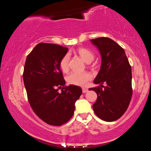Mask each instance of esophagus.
<instances>
[{"label": "esophagus", "instance_id": "esophagus-1", "mask_svg": "<svg viewBox=\"0 0 151 151\" xmlns=\"http://www.w3.org/2000/svg\"><path fill=\"white\" fill-rule=\"evenodd\" d=\"M88 91V89H86V88H82V92L83 93H86Z\"/></svg>", "mask_w": 151, "mask_h": 151}]
</instances>
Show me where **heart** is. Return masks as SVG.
<instances>
[{"label": "heart", "instance_id": "b5f03b06", "mask_svg": "<svg viewBox=\"0 0 151 151\" xmlns=\"http://www.w3.org/2000/svg\"><path fill=\"white\" fill-rule=\"evenodd\" d=\"M77 53L86 63L91 62L94 58V55L92 52L86 48H79L77 50ZM69 62H70V55L69 54H66L62 57L60 62V67L62 72H67L69 70ZM91 77L92 76L89 72H72L67 76V81L70 84L84 86L86 85Z\"/></svg>", "mask_w": 151, "mask_h": 151}]
</instances>
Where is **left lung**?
Here are the masks:
<instances>
[{"label":"left lung","instance_id":"8db88e82","mask_svg":"<svg viewBox=\"0 0 151 151\" xmlns=\"http://www.w3.org/2000/svg\"><path fill=\"white\" fill-rule=\"evenodd\" d=\"M101 55L99 72L93 83L100 86L89 89L97 93L93 104L94 113L106 121H114L127 110L132 96V72L125 51L113 40L99 37L90 40ZM106 86L103 87V84Z\"/></svg>","mask_w":151,"mask_h":151}]
</instances>
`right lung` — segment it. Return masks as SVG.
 <instances>
[{
  "label": "right lung",
  "mask_w": 151,
  "mask_h": 151,
  "mask_svg": "<svg viewBox=\"0 0 151 151\" xmlns=\"http://www.w3.org/2000/svg\"><path fill=\"white\" fill-rule=\"evenodd\" d=\"M67 52L58 45L39 43L26 58L22 76L28 101L36 115L50 125L61 126L70 120L82 93L80 86H65L60 62Z\"/></svg>",
  "instance_id": "obj_1"
}]
</instances>
